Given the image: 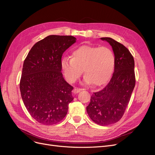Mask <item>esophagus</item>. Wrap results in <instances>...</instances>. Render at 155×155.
<instances>
[{"instance_id": "esophagus-1", "label": "esophagus", "mask_w": 155, "mask_h": 155, "mask_svg": "<svg viewBox=\"0 0 155 155\" xmlns=\"http://www.w3.org/2000/svg\"><path fill=\"white\" fill-rule=\"evenodd\" d=\"M81 91H82V88H77V87H75L74 88V90H73L72 92H73L74 94H78V92H79Z\"/></svg>"}]
</instances>
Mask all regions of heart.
Wrapping results in <instances>:
<instances>
[{
  "label": "heart",
  "instance_id": "b5f03b06",
  "mask_svg": "<svg viewBox=\"0 0 155 155\" xmlns=\"http://www.w3.org/2000/svg\"><path fill=\"white\" fill-rule=\"evenodd\" d=\"M114 63V55L109 48L87 45L75 50L72 58H64L61 61L65 77L70 83L76 81L83 70L85 81L96 87L108 81Z\"/></svg>",
  "mask_w": 155,
  "mask_h": 155
}]
</instances>
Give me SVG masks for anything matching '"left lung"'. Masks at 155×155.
<instances>
[{
    "instance_id": "obj_1",
    "label": "left lung",
    "mask_w": 155,
    "mask_h": 155,
    "mask_svg": "<svg viewBox=\"0 0 155 155\" xmlns=\"http://www.w3.org/2000/svg\"><path fill=\"white\" fill-rule=\"evenodd\" d=\"M109 43L115 58L114 71L110 81L102 90L94 92L87 107L91 119L105 126L118 121L124 114L135 87L134 61L124 45L110 37H101Z\"/></svg>"
}]
</instances>
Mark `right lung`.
I'll return each instance as SVG.
<instances>
[{"mask_svg":"<svg viewBox=\"0 0 155 155\" xmlns=\"http://www.w3.org/2000/svg\"><path fill=\"white\" fill-rule=\"evenodd\" d=\"M76 40L72 35H49L33 46L25 59L21 97L30 114L40 124L54 125L61 121L74 99V87L61 71L63 54Z\"/></svg>","mask_w":155,"mask_h":155,"instance_id":"right-lung-1","label":"right lung"}]
</instances>
